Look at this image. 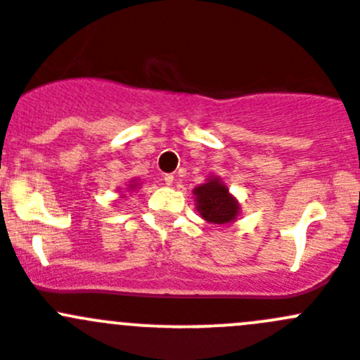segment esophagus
<instances>
[{"label":"esophagus","instance_id":"obj_1","mask_svg":"<svg viewBox=\"0 0 360 360\" xmlns=\"http://www.w3.org/2000/svg\"><path fill=\"white\" fill-rule=\"evenodd\" d=\"M163 181H165V184H169L170 186V184H174V176L172 174H167V176L163 177Z\"/></svg>","mask_w":360,"mask_h":360}]
</instances>
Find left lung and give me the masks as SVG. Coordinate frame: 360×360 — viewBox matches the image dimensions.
Returning a JSON list of instances; mask_svg holds the SVG:
<instances>
[{"label":"left lung","mask_w":360,"mask_h":360,"mask_svg":"<svg viewBox=\"0 0 360 360\" xmlns=\"http://www.w3.org/2000/svg\"><path fill=\"white\" fill-rule=\"evenodd\" d=\"M193 193H195L197 210H199L200 217L211 224H218V226L229 224L240 211L234 197L218 177H213L206 184L197 186Z\"/></svg>","instance_id":"1"}]
</instances>
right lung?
I'll return each mask as SVG.
<instances>
[{
    "label": "right lung",
    "instance_id": "1",
    "mask_svg": "<svg viewBox=\"0 0 360 360\" xmlns=\"http://www.w3.org/2000/svg\"><path fill=\"white\" fill-rule=\"evenodd\" d=\"M134 186V184H131V188H133Z\"/></svg>",
    "mask_w": 360,
    "mask_h": 360
}]
</instances>
